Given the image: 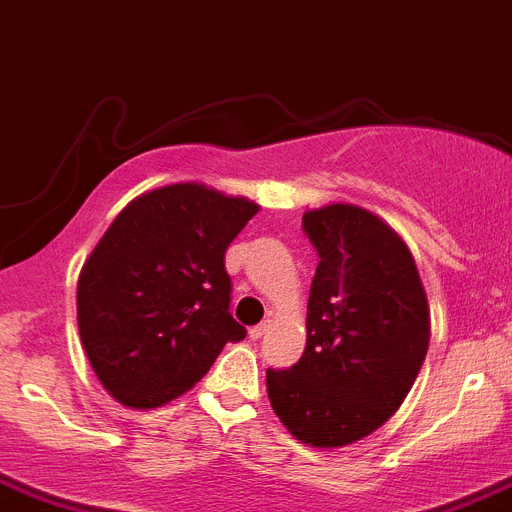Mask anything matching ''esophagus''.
<instances>
[{
    "label": "esophagus",
    "mask_w": 512,
    "mask_h": 512,
    "mask_svg": "<svg viewBox=\"0 0 512 512\" xmlns=\"http://www.w3.org/2000/svg\"><path fill=\"white\" fill-rule=\"evenodd\" d=\"M270 326H272L270 318H267V321H262L260 326H252V328H250V338H255V341H257V338H262L267 331H270Z\"/></svg>",
    "instance_id": "obj_1"
}]
</instances>
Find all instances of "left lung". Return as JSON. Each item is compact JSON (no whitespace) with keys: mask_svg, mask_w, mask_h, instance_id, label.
Masks as SVG:
<instances>
[{"mask_svg":"<svg viewBox=\"0 0 512 512\" xmlns=\"http://www.w3.org/2000/svg\"><path fill=\"white\" fill-rule=\"evenodd\" d=\"M321 257L308 338L295 366L267 369V396L295 439L343 447L407 399L429 348V305L407 242L374 212L328 204L303 214Z\"/></svg>","mask_w":512,"mask_h":512,"instance_id":"1","label":"left lung"}]
</instances>
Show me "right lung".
Masks as SVG:
<instances>
[{"instance_id": "1", "label": "right lung", "mask_w": 512, "mask_h": 512, "mask_svg": "<svg viewBox=\"0 0 512 512\" xmlns=\"http://www.w3.org/2000/svg\"><path fill=\"white\" fill-rule=\"evenodd\" d=\"M245 197L197 181L133 199L78 278V328L103 389L156 409L189 391L245 328L229 313L224 252L257 214Z\"/></svg>"}]
</instances>
